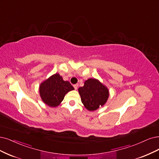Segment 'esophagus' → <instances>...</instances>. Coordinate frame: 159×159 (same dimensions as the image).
<instances>
[{"mask_svg":"<svg viewBox=\"0 0 159 159\" xmlns=\"http://www.w3.org/2000/svg\"><path fill=\"white\" fill-rule=\"evenodd\" d=\"M73 86H74V88H75V90H77V89H78V86H79V84H74V85H73Z\"/></svg>","mask_w":159,"mask_h":159,"instance_id":"34e87169","label":"esophagus"}]
</instances>
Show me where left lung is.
Returning <instances> with one entry per match:
<instances>
[{
  "label": "left lung",
  "mask_w": 159,
  "mask_h": 159,
  "mask_svg": "<svg viewBox=\"0 0 159 159\" xmlns=\"http://www.w3.org/2000/svg\"><path fill=\"white\" fill-rule=\"evenodd\" d=\"M81 102L84 107L90 111H96L106 103L109 91L106 86L96 79H89L84 86L78 89Z\"/></svg>",
  "instance_id": "8db88e82"
}]
</instances>
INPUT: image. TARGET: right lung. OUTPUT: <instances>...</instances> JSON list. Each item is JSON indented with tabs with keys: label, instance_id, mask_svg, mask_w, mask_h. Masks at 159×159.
I'll return each mask as SVG.
<instances>
[{
	"label": "right lung",
	"instance_id": "right-lung-1",
	"mask_svg": "<svg viewBox=\"0 0 159 159\" xmlns=\"http://www.w3.org/2000/svg\"><path fill=\"white\" fill-rule=\"evenodd\" d=\"M73 90L74 88L69 82L63 80L59 73L50 76L39 86V93L42 101L50 107H57L66 93Z\"/></svg>",
	"mask_w": 159,
	"mask_h": 159
}]
</instances>
